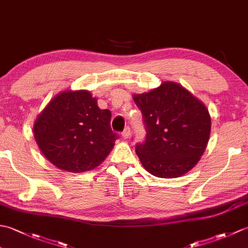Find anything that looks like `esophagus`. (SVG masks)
<instances>
[{
  "label": "esophagus",
  "instance_id": "esophagus-1",
  "mask_svg": "<svg viewBox=\"0 0 248 248\" xmlns=\"http://www.w3.org/2000/svg\"><path fill=\"white\" fill-rule=\"evenodd\" d=\"M121 135H123V138L124 139V140H127V139H129L130 138V135H131V130H130V128L129 127H127V128H124V132L121 133Z\"/></svg>",
  "mask_w": 248,
  "mask_h": 248
}]
</instances>
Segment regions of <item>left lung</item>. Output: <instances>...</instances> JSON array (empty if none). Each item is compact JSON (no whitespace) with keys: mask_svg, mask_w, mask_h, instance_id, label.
I'll return each mask as SVG.
<instances>
[{"mask_svg":"<svg viewBox=\"0 0 248 248\" xmlns=\"http://www.w3.org/2000/svg\"><path fill=\"white\" fill-rule=\"evenodd\" d=\"M143 114L145 143L136 145L141 165L159 178H178L197 164L208 145L211 117L205 105L179 83L164 81L134 93Z\"/></svg>","mask_w":248,"mask_h":248,"instance_id":"obj_1","label":"left lung"}]
</instances>
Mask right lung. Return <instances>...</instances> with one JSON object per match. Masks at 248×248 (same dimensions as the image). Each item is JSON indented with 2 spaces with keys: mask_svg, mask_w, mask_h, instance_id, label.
Here are the masks:
<instances>
[{
  "mask_svg": "<svg viewBox=\"0 0 248 248\" xmlns=\"http://www.w3.org/2000/svg\"><path fill=\"white\" fill-rule=\"evenodd\" d=\"M110 110L99 108L91 92L64 91L37 116L34 136L43 155L62 170L84 172L105 160L117 135Z\"/></svg>",
  "mask_w": 248,
  "mask_h": 248,
  "instance_id": "add662e5",
  "label": "right lung"
}]
</instances>
